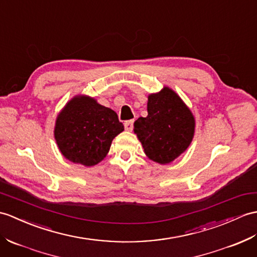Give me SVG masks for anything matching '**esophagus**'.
I'll return each instance as SVG.
<instances>
[{
  "label": "esophagus",
  "instance_id": "obj_1",
  "mask_svg": "<svg viewBox=\"0 0 257 257\" xmlns=\"http://www.w3.org/2000/svg\"><path fill=\"white\" fill-rule=\"evenodd\" d=\"M124 129L127 131H131L134 129V120H127L124 121Z\"/></svg>",
  "mask_w": 257,
  "mask_h": 257
}]
</instances>
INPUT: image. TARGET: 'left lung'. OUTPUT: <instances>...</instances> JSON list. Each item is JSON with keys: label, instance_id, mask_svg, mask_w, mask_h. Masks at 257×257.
<instances>
[{"label": "left lung", "instance_id": "1", "mask_svg": "<svg viewBox=\"0 0 257 257\" xmlns=\"http://www.w3.org/2000/svg\"><path fill=\"white\" fill-rule=\"evenodd\" d=\"M195 119L183 100L169 87L148 97V116L135 122L145 153L160 164L174 161L193 140Z\"/></svg>", "mask_w": 257, "mask_h": 257}]
</instances>
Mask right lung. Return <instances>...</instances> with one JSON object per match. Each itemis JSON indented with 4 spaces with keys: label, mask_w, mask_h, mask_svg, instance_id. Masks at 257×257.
<instances>
[{
    "label": "right lung",
    "mask_w": 257,
    "mask_h": 257,
    "mask_svg": "<svg viewBox=\"0 0 257 257\" xmlns=\"http://www.w3.org/2000/svg\"><path fill=\"white\" fill-rule=\"evenodd\" d=\"M122 130L123 124L114 110L94 98L77 96L59 114L55 138L64 158L92 166L106 157L112 139Z\"/></svg>",
    "instance_id": "obj_1"
}]
</instances>
